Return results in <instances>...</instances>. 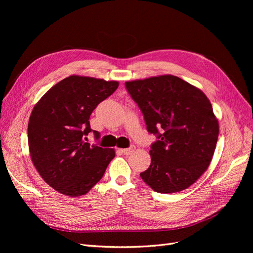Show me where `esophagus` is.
Returning a JSON list of instances; mask_svg holds the SVG:
<instances>
[{"label":"esophagus","instance_id":"obj_1","mask_svg":"<svg viewBox=\"0 0 253 253\" xmlns=\"http://www.w3.org/2000/svg\"><path fill=\"white\" fill-rule=\"evenodd\" d=\"M134 149H135L134 145H131V147L128 148V149H122V150H120V151H121L124 155H130L132 152L134 151Z\"/></svg>","mask_w":253,"mask_h":253}]
</instances>
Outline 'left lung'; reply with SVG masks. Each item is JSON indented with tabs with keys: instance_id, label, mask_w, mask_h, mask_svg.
Wrapping results in <instances>:
<instances>
[{
	"instance_id": "8db88e82",
	"label": "left lung",
	"mask_w": 253,
	"mask_h": 253,
	"mask_svg": "<svg viewBox=\"0 0 253 253\" xmlns=\"http://www.w3.org/2000/svg\"><path fill=\"white\" fill-rule=\"evenodd\" d=\"M141 110L147 129L157 134L152 162L140 177L158 193L188 189L207 170L219 125L210 100L182 79L163 75L125 83Z\"/></svg>"
}]
</instances>
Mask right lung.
<instances>
[{
	"label": "right lung",
	"mask_w": 253,
	"mask_h": 253,
	"mask_svg": "<svg viewBox=\"0 0 253 253\" xmlns=\"http://www.w3.org/2000/svg\"><path fill=\"white\" fill-rule=\"evenodd\" d=\"M119 86L117 81L72 75L41 97L28 126L31 159L51 188L69 197L86 195L103 176L115 150L91 145L89 118ZM95 138L99 133L94 131Z\"/></svg>",
	"instance_id": "obj_1"
}]
</instances>
